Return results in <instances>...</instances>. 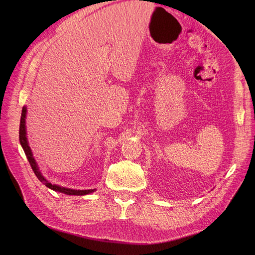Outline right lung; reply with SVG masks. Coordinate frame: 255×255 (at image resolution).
<instances>
[{
  "label": "right lung",
  "instance_id": "right-lung-1",
  "mask_svg": "<svg viewBox=\"0 0 255 255\" xmlns=\"http://www.w3.org/2000/svg\"><path fill=\"white\" fill-rule=\"evenodd\" d=\"M25 115H26V109L23 106L22 107V111H21V117H20V124H19V141L20 144L22 146V149L24 151V154L28 158L30 165L34 171V173L36 175V177L39 179L40 182H42L46 187L48 188L55 190V191H59L62 192L64 194L67 195H86L89 193H92L95 191V189H89V190H74V189H69V188H65V187H61L58 185H52L51 183H49L47 180L44 179V177L42 176V173L40 172L39 167L35 161V159L33 157L31 148L29 146L28 143V139H26V132H25Z\"/></svg>",
  "mask_w": 255,
  "mask_h": 255
}]
</instances>
